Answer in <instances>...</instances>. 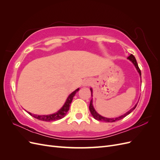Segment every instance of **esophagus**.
Here are the masks:
<instances>
[{
    "mask_svg": "<svg viewBox=\"0 0 160 160\" xmlns=\"http://www.w3.org/2000/svg\"><path fill=\"white\" fill-rule=\"evenodd\" d=\"M91 83V81L90 79H85V80L83 81V85L84 87H88V86L90 85Z\"/></svg>",
    "mask_w": 160,
    "mask_h": 160,
    "instance_id": "1",
    "label": "esophagus"
}]
</instances>
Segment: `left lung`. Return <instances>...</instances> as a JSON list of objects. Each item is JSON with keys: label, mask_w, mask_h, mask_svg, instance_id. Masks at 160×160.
Returning a JSON list of instances; mask_svg holds the SVG:
<instances>
[{"label": "left lung", "mask_w": 160, "mask_h": 160, "mask_svg": "<svg viewBox=\"0 0 160 160\" xmlns=\"http://www.w3.org/2000/svg\"><path fill=\"white\" fill-rule=\"evenodd\" d=\"M128 59L133 62V64L135 65V68H136L137 71H138L140 77H141V75H142V74H141V71H140V69H139V68L138 65V62H137V61H136V59H135V57H134L132 54H131V55L128 57ZM90 90H91V96H92V93H93V90H92L91 88L90 89ZM137 105H138V103H137L136 105H135L132 109H131L129 111H128L127 113H125V114H123V115H121V116H119V117L116 118H104V117H103V116L100 115L95 110V109H94V108H93V99H91V101H90L89 110H90V112H91V115H93V117L95 119L98 120V121H101V122H108V123H111V122H117V121L120 120V119H122L124 118L125 117H126V116H127L128 115H129L131 112H132V111H133L135 109V108H136Z\"/></svg>", "instance_id": "8db88e82"}]
</instances>
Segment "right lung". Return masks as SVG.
Segmentation results:
<instances>
[{
  "label": "right lung",
  "instance_id": "right-lung-1",
  "mask_svg": "<svg viewBox=\"0 0 160 160\" xmlns=\"http://www.w3.org/2000/svg\"><path fill=\"white\" fill-rule=\"evenodd\" d=\"M79 90V89L78 88L72 92V93H71L69 95L68 98H67L63 106H62V107L59 111H58L57 112H56L55 113H52L51 115H39L32 114L30 112H28V111H27V112L29 115H31V116H32L33 118H35L38 120L43 121V122H52V121H56V120L61 119L65 117V115L67 113V111H69L70 105L72 102V99H73V97L75 96L77 92Z\"/></svg>",
  "mask_w": 160,
  "mask_h": 160
}]
</instances>
